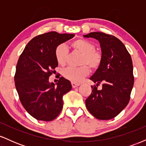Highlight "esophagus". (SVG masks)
Listing matches in <instances>:
<instances>
[{
  "label": "esophagus",
  "instance_id": "1",
  "mask_svg": "<svg viewBox=\"0 0 146 146\" xmlns=\"http://www.w3.org/2000/svg\"><path fill=\"white\" fill-rule=\"evenodd\" d=\"M71 85H72V87H73V88H75V87H78V86H80V84L72 82V83H71Z\"/></svg>",
  "mask_w": 146,
  "mask_h": 146
}]
</instances>
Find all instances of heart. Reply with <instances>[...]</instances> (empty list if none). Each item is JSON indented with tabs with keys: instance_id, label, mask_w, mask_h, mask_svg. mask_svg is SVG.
I'll use <instances>...</instances> for the list:
<instances>
[{
	"instance_id": "heart-1",
	"label": "heart",
	"mask_w": 146,
	"mask_h": 146,
	"mask_svg": "<svg viewBox=\"0 0 146 146\" xmlns=\"http://www.w3.org/2000/svg\"><path fill=\"white\" fill-rule=\"evenodd\" d=\"M71 46L75 51L82 54L80 67H68L63 71V76L73 82H80L89 74L90 66L92 69H97L102 62L101 53L95 50V46L89 41L78 39L71 43ZM68 49L64 44H60L55 49V57L57 62L65 66L68 60ZM88 65V66L87 65Z\"/></svg>"
}]
</instances>
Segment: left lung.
I'll use <instances>...</instances> for the list:
<instances>
[{
    "mask_svg": "<svg viewBox=\"0 0 146 146\" xmlns=\"http://www.w3.org/2000/svg\"><path fill=\"white\" fill-rule=\"evenodd\" d=\"M99 40L102 62L90 79L96 83L86 100V106L95 118L111 119L128 105L134 85L133 65L130 54L115 36L101 31L84 36ZM102 84L101 90L97 88Z\"/></svg>",
    "mask_w": 146,
    "mask_h": 146,
    "instance_id": "left-lung-1",
    "label": "left lung"
}]
</instances>
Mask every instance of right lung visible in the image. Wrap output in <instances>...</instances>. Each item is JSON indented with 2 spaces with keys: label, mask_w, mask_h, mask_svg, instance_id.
Wrapping results in <instances>:
<instances>
[{
  "label": "right lung",
  "mask_w": 146,
  "mask_h": 146,
  "mask_svg": "<svg viewBox=\"0 0 146 146\" xmlns=\"http://www.w3.org/2000/svg\"><path fill=\"white\" fill-rule=\"evenodd\" d=\"M74 36L56 31L38 35L29 42L19 57L15 86L22 105L37 120L55 119L62 109L63 95L71 90V82L62 77L56 86L48 82V78L58 66L56 48Z\"/></svg>",
  "instance_id": "add662e5"
}]
</instances>
